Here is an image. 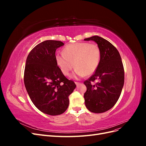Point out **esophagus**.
Listing matches in <instances>:
<instances>
[{"label": "esophagus", "mask_w": 146, "mask_h": 146, "mask_svg": "<svg viewBox=\"0 0 146 146\" xmlns=\"http://www.w3.org/2000/svg\"><path fill=\"white\" fill-rule=\"evenodd\" d=\"M75 83L76 84V85H77V86L79 85H80V83H79V82H75Z\"/></svg>", "instance_id": "obj_1"}]
</instances>
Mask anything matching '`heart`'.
<instances>
[{"label": "heart", "mask_w": 146, "mask_h": 146, "mask_svg": "<svg viewBox=\"0 0 146 146\" xmlns=\"http://www.w3.org/2000/svg\"><path fill=\"white\" fill-rule=\"evenodd\" d=\"M101 52L96 44L76 42L70 44L63 49V54L57 53L55 56L56 65L64 76L76 68L72 77L79 78L91 76L98 69L100 63Z\"/></svg>", "instance_id": "b5f03b06"}]
</instances>
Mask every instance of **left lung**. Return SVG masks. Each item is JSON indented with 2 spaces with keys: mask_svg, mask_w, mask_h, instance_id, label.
Returning <instances> with one entry per match:
<instances>
[{
  "mask_svg": "<svg viewBox=\"0 0 146 146\" xmlns=\"http://www.w3.org/2000/svg\"><path fill=\"white\" fill-rule=\"evenodd\" d=\"M94 41L101 52L100 63L95 73L84 82L86 91L84 94L85 103L92 113H102L111 109L121 94L124 83V69L120 54L111 43L99 36L85 38ZM97 80L96 85L91 82Z\"/></svg>",
  "mask_w": 146,
  "mask_h": 146,
  "instance_id": "obj_1",
  "label": "left lung"
}]
</instances>
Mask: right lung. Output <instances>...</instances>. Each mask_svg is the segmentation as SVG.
<instances>
[{
    "label": "right lung",
    "mask_w": 146,
    "mask_h": 146,
    "mask_svg": "<svg viewBox=\"0 0 146 146\" xmlns=\"http://www.w3.org/2000/svg\"><path fill=\"white\" fill-rule=\"evenodd\" d=\"M63 45L55 40L39 43L30 51L25 63L24 80L30 98L39 110L51 116L67 110L69 96L76 87L55 62L56 50Z\"/></svg>",
    "instance_id": "add662e5"
}]
</instances>
